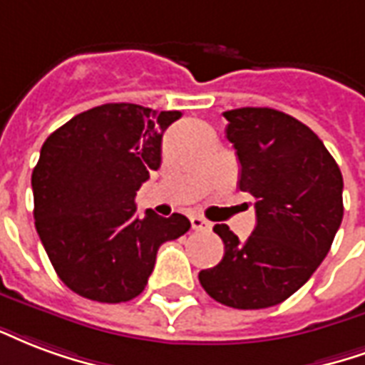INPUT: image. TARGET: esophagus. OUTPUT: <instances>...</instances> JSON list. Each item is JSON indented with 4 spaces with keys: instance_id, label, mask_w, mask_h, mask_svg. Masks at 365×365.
Returning <instances> with one entry per match:
<instances>
[{
    "instance_id": "esophagus-1",
    "label": "esophagus",
    "mask_w": 365,
    "mask_h": 365,
    "mask_svg": "<svg viewBox=\"0 0 365 365\" xmlns=\"http://www.w3.org/2000/svg\"><path fill=\"white\" fill-rule=\"evenodd\" d=\"M190 223H192V230L196 231H210L212 230V223L208 220H204L200 215H192L190 217Z\"/></svg>"
}]
</instances>
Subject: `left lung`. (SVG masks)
Returning a JSON list of instances; mask_svg holds the SVG:
<instances>
[{
	"label": "left lung",
	"instance_id": "1",
	"mask_svg": "<svg viewBox=\"0 0 365 365\" xmlns=\"http://www.w3.org/2000/svg\"><path fill=\"white\" fill-rule=\"evenodd\" d=\"M241 163L239 188L255 196L257 225L241 243L220 223V264L198 274L210 297L233 309H264L317 270L342 222V173L319 135L274 108L223 113Z\"/></svg>",
	"mask_w": 365,
	"mask_h": 365
}]
</instances>
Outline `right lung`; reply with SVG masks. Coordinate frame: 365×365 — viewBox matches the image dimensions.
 Returning <instances> with one entry per match:
<instances>
[{
	"mask_svg": "<svg viewBox=\"0 0 365 365\" xmlns=\"http://www.w3.org/2000/svg\"><path fill=\"white\" fill-rule=\"evenodd\" d=\"M179 110L108 103L48 135L33 171L34 225L60 280L101 303L134 299L159 247L190 230L188 217L135 214V192L161 165L163 132Z\"/></svg>",
	"mask_w": 365,
	"mask_h": 365,
	"instance_id": "obj_1",
	"label": "right lung"
}]
</instances>
